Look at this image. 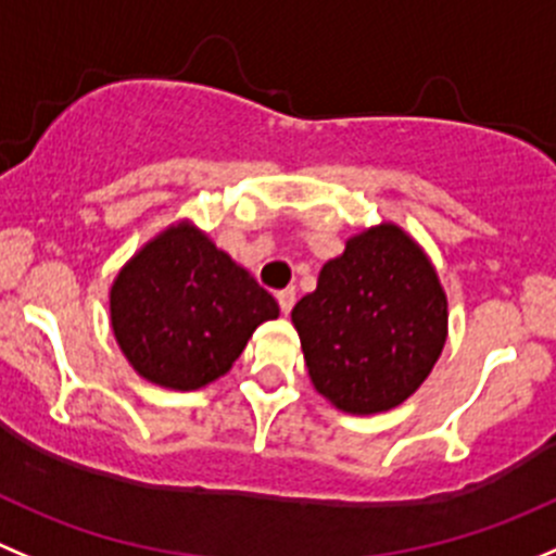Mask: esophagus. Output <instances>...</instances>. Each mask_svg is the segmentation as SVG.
<instances>
[{
  "label": "esophagus",
  "mask_w": 556,
  "mask_h": 556,
  "mask_svg": "<svg viewBox=\"0 0 556 556\" xmlns=\"http://www.w3.org/2000/svg\"><path fill=\"white\" fill-rule=\"evenodd\" d=\"M275 298H278V305H281L283 314H289V311L294 308V300H298V294H294V289H283V292H278Z\"/></svg>",
  "instance_id": "1"
}]
</instances>
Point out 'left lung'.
I'll return each instance as SVG.
<instances>
[{
  "label": "left lung",
  "instance_id": "1",
  "mask_svg": "<svg viewBox=\"0 0 556 556\" xmlns=\"http://www.w3.org/2000/svg\"><path fill=\"white\" fill-rule=\"evenodd\" d=\"M292 321L314 388L336 409L377 415L404 404L440 361L447 298L426 251L379 224L321 267Z\"/></svg>",
  "mask_w": 556,
  "mask_h": 556
}]
</instances>
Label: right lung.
Segmentation results:
<instances>
[{
  "label": "right lung",
  "instance_id": "add662e5",
  "mask_svg": "<svg viewBox=\"0 0 556 556\" xmlns=\"http://www.w3.org/2000/svg\"><path fill=\"white\" fill-rule=\"evenodd\" d=\"M111 330L130 366L168 390L224 377L278 303L245 267L179 220L152 237L109 292Z\"/></svg>",
  "mask_w": 556,
  "mask_h": 556
}]
</instances>
